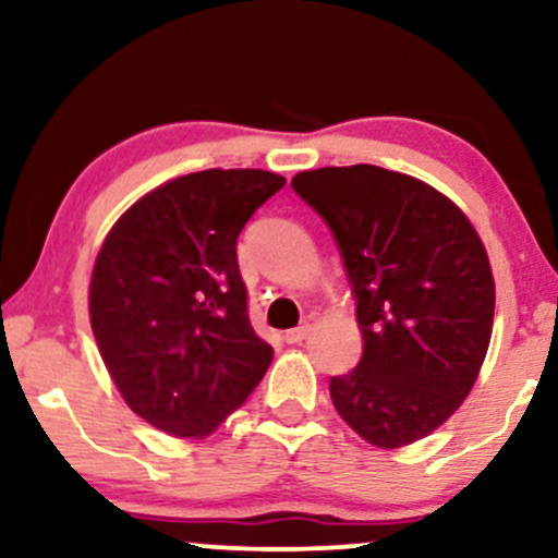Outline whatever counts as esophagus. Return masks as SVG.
I'll list each match as a JSON object with an SVG mask.
<instances>
[{
    "instance_id": "esophagus-1",
    "label": "esophagus",
    "mask_w": 558,
    "mask_h": 558,
    "mask_svg": "<svg viewBox=\"0 0 558 558\" xmlns=\"http://www.w3.org/2000/svg\"><path fill=\"white\" fill-rule=\"evenodd\" d=\"M310 332H312V325L304 323V325H299V328L286 330L283 338L288 343H301V341H306V338H310Z\"/></svg>"
}]
</instances>
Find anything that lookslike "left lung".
<instances>
[{
  "mask_svg": "<svg viewBox=\"0 0 558 558\" xmlns=\"http://www.w3.org/2000/svg\"><path fill=\"white\" fill-rule=\"evenodd\" d=\"M354 288L364 351L330 399L367 444L401 448L462 407L488 354L496 286L477 230L451 198L375 165L299 172Z\"/></svg>",
  "mask_w": 558,
  "mask_h": 558,
  "instance_id": "1",
  "label": "left lung"
}]
</instances>
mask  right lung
<instances>
[{
    "instance_id": "add662e5",
    "label": "right lung",
    "mask_w": 558,
    "mask_h": 558,
    "mask_svg": "<svg viewBox=\"0 0 558 558\" xmlns=\"http://www.w3.org/2000/svg\"><path fill=\"white\" fill-rule=\"evenodd\" d=\"M286 185L267 170H202L141 196L96 257L88 312L128 407L175 438H202L272 362L254 332L235 241Z\"/></svg>"
}]
</instances>
